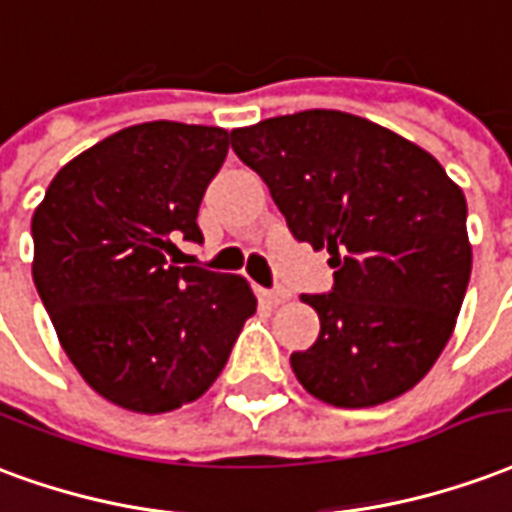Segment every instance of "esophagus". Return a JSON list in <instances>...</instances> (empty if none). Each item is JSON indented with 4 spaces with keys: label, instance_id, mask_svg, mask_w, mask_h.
<instances>
[{
    "label": "esophagus",
    "instance_id": "esophagus-1",
    "mask_svg": "<svg viewBox=\"0 0 512 512\" xmlns=\"http://www.w3.org/2000/svg\"><path fill=\"white\" fill-rule=\"evenodd\" d=\"M259 300L267 302V305H281V302L289 300V292H283V289H259Z\"/></svg>",
    "mask_w": 512,
    "mask_h": 512
}]
</instances>
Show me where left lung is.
Instances as JSON below:
<instances>
[{
  "label": "left lung",
  "mask_w": 512,
  "mask_h": 512,
  "mask_svg": "<svg viewBox=\"0 0 512 512\" xmlns=\"http://www.w3.org/2000/svg\"><path fill=\"white\" fill-rule=\"evenodd\" d=\"M294 240L327 248L335 286L302 294L319 338L292 354L324 404L363 409L420 382L450 341L472 245L466 199L434 155L343 111L311 108L231 130Z\"/></svg>",
  "instance_id": "obj_1"
}]
</instances>
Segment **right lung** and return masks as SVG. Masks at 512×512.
Here are the masks:
<instances>
[{
    "mask_svg": "<svg viewBox=\"0 0 512 512\" xmlns=\"http://www.w3.org/2000/svg\"><path fill=\"white\" fill-rule=\"evenodd\" d=\"M229 130L144 122L103 138L51 179L32 215V278L84 382L141 414L207 393L256 297L240 275L174 267V237L201 242L199 204Z\"/></svg>",
    "mask_w": 512,
    "mask_h": 512,
    "instance_id": "1",
    "label": "right lung"
}]
</instances>
